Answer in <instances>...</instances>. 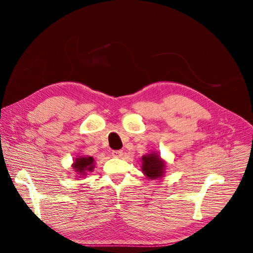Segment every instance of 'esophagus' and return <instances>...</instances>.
Here are the masks:
<instances>
[{"label":"esophagus","mask_w":253,"mask_h":253,"mask_svg":"<svg viewBox=\"0 0 253 253\" xmlns=\"http://www.w3.org/2000/svg\"><path fill=\"white\" fill-rule=\"evenodd\" d=\"M112 156L115 158H121L123 156V151L118 150V151H113L112 152Z\"/></svg>","instance_id":"1"}]
</instances>
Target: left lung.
<instances>
[{"instance_id": "left-lung-1", "label": "left lung", "mask_w": 253, "mask_h": 253, "mask_svg": "<svg viewBox=\"0 0 253 253\" xmlns=\"http://www.w3.org/2000/svg\"><path fill=\"white\" fill-rule=\"evenodd\" d=\"M141 170L148 178L157 179L164 175L166 164L157 153L153 152L141 157Z\"/></svg>"}]
</instances>
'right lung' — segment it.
I'll list each match as a JSON object with an SVG mask.
<instances>
[{"instance_id": "obj_1", "label": "right lung", "mask_w": 253, "mask_h": 253, "mask_svg": "<svg viewBox=\"0 0 253 253\" xmlns=\"http://www.w3.org/2000/svg\"><path fill=\"white\" fill-rule=\"evenodd\" d=\"M72 166L75 172H77L79 177H81L86 175L88 171H92L93 168H94V159L89 156L79 157L76 158V160Z\"/></svg>"}]
</instances>
